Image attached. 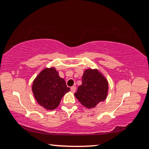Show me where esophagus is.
<instances>
[{"label": "esophagus", "instance_id": "esophagus-1", "mask_svg": "<svg viewBox=\"0 0 149 149\" xmlns=\"http://www.w3.org/2000/svg\"><path fill=\"white\" fill-rule=\"evenodd\" d=\"M75 90H76V87H75V86H72L71 87V91L73 93H75Z\"/></svg>", "mask_w": 149, "mask_h": 149}]
</instances>
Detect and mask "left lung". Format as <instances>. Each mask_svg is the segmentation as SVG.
Masks as SVG:
<instances>
[{
	"label": "left lung",
	"mask_w": 149,
	"mask_h": 149,
	"mask_svg": "<svg viewBox=\"0 0 149 149\" xmlns=\"http://www.w3.org/2000/svg\"><path fill=\"white\" fill-rule=\"evenodd\" d=\"M108 82L107 78L97 69L85 70L82 76V84L74 95L83 106L87 108H95L107 99Z\"/></svg>",
	"instance_id": "8db88e82"
}]
</instances>
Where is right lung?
<instances>
[{
  "label": "right lung",
  "mask_w": 149,
  "mask_h": 149,
  "mask_svg": "<svg viewBox=\"0 0 149 149\" xmlns=\"http://www.w3.org/2000/svg\"><path fill=\"white\" fill-rule=\"evenodd\" d=\"M31 89L36 101L49 110L58 107L63 96L70 91L54 67L42 70L35 78Z\"/></svg>",
  "instance_id": "add662e5"
}]
</instances>
